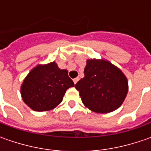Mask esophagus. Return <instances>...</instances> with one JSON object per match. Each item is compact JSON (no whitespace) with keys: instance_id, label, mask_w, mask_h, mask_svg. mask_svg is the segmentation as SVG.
Returning a JSON list of instances; mask_svg holds the SVG:
<instances>
[{"instance_id":"obj_1","label":"esophagus","mask_w":151,"mask_h":151,"mask_svg":"<svg viewBox=\"0 0 151 151\" xmlns=\"http://www.w3.org/2000/svg\"><path fill=\"white\" fill-rule=\"evenodd\" d=\"M78 80H79L78 77H76V78L73 79V81H74V83H75V84H76V82L78 81Z\"/></svg>"}]
</instances>
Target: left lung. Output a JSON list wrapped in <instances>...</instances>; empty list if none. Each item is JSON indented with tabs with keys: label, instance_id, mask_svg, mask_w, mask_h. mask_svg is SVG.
Masks as SVG:
<instances>
[{
	"label": "left lung",
	"instance_id": "left-lung-1",
	"mask_svg": "<svg viewBox=\"0 0 151 151\" xmlns=\"http://www.w3.org/2000/svg\"><path fill=\"white\" fill-rule=\"evenodd\" d=\"M84 74L75 87L86 107L107 113L121 106L128 93V81L119 68L104 60H88Z\"/></svg>",
	"mask_w": 151,
	"mask_h": 151
}]
</instances>
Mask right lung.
I'll return each mask as SVG.
<instances>
[{
    "mask_svg": "<svg viewBox=\"0 0 151 151\" xmlns=\"http://www.w3.org/2000/svg\"><path fill=\"white\" fill-rule=\"evenodd\" d=\"M74 86L66 70H60L52 62L32 69L22 85L21 94L28 107L43 112L59 105L67 89Z\"/></svg>",
    "mask_w": 151,
    "mask_h": 151,
    "instance_id": "obj_1",
    "label": "right lung"
}]
</instances>
